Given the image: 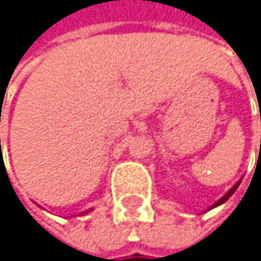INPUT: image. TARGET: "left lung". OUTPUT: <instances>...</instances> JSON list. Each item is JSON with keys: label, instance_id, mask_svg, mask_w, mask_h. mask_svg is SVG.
<instances>
[{"label": "left lung", "instance_id": "obj_1", "mask_svg": "<svg viewBox=\"0 0 261 261\" xmlns=\"http://www.w3.org/2000/svg\"><path fill=\"white\" fill-rule=\"evenodd\" d=\"M240 182H241V179H240V181H238V182H237V184H235V186H233V187H232V189H230V190H229V192H227L226 195H223V196H221V198H220V199H218V201H217L215 204H212V206L209 207V211H211V209H214V207H218V206H221V204H224V202H226V201H227V199H229V198H230V196L233 195V192H235V190L238 189Z\"/></svg>", "mask_w": 261, "mask_h": 261}]
</instances>
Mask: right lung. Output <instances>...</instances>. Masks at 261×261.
Here are the masks:
<instances>
[{"label": "right lung", "mask_w": 261, "mask_h": 261, "mask_svg": "<svg viewBox=\"0 0 261 261\" xmlns=\"http://www.w3.org/2000/svg\"><path fill=\"white\" fill-rule=\"evenodd\" d=\"M88 212H89V211H86V212H83V215H85V214H88Z\"/></svg>", "instance_id": "right-lung-1"}]
</instances>
